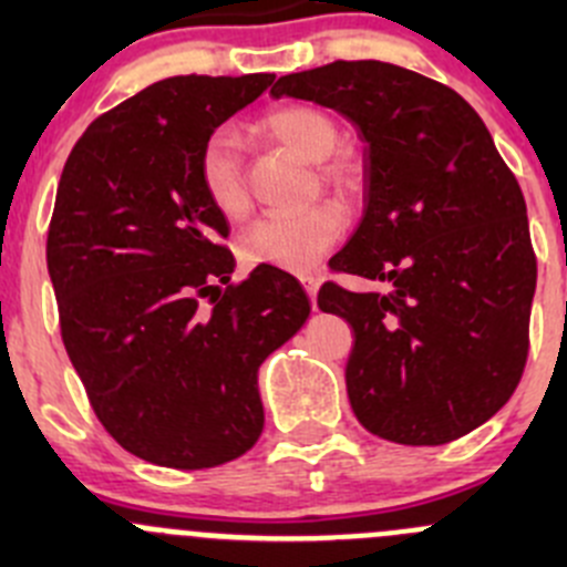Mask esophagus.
I'll list each match as a JSON object with an SVG mask.
<instances>
[{"label":"esophagus","instance_id":"1","mask_svg":"<svg viewBox=\"0 0 567 567\" xmlns=\"http://www.w3.org/2000/svg\"><path fill=\"white\" fill-rule=\"evenodd\" d=\"M299 279H301V285H305L307 296H310L312 307H316V310H318V305H316V296H318V288H320V274H301Z\"/></svg>","mask_w":567,"mask_h":567}]
</instances>
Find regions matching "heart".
Returning a JSON list of instances; mask_svg holds the SVG:
<instances>
[{
  "label": "heart",
  "instance_id": "1",
  "mask_svg": "<svg viewBox=\"0 0 567 567\" xmlns=\"http://www.w3.org/2000/svg\"><path fill=\"white\" fill-rule=\"evenodd\" d=\"M257 128L296 156L316 162V177L323 188L348 194L362 181V167L353 156L337 151L340 125L312 104H285L260 117ZM205 197L227 219H238L249 208L244 158L236 134L219 128L205 140L197 162ZM346 233V214L334 203H318L301 214H268L244 230L241 257L247 266H274L282 271H310Z\"/></svg>",
  "mask_w": 567,
  "mask_h": 567
}]
</instances>
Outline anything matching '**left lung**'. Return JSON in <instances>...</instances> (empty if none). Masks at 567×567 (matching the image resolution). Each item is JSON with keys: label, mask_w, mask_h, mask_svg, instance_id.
I'll return each instance as SVG.
<instances>
[{"label": "left lung", "mask_w": 567, "mask_h": 567, "mask_svg": "<svg viewBox=\"0 0 567 567\" xmlns=\"http://www.w3.org/2000/svg\"><path fill=\"white\" fill-rule=\"evenodd\" d=\"M271 95L337 109L368 142L364 216L329 268L390 290L318 293L357 337L353 414L411 447L466 436L511 400L529 353L537 260L516 175L480 114L409 68L337 60L282 76Z\"/></svg>", "instance_id": "left-lung-1"}]
</instances>
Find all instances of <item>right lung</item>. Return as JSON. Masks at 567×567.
<instances>
[{
  "mask_svg": "<svg viewBox=\"0 0 567 567\" xmlns=\"http://www.w3.org/2000/svg\"><path fill=\"white\" fill-rule=\"evenodd\" d=\"M274 82L173 76L95 117L68 156L45 262L60 334L109 436L142 461L210 468L262 433L257 368L310 318L299 279L244 282L197 162Z\"/></svg>",
  "mask_w": 567,
  "mask_h": 567,
  "instance_id": "obj_1",
  "label": "right lung"
}]
</instances>
